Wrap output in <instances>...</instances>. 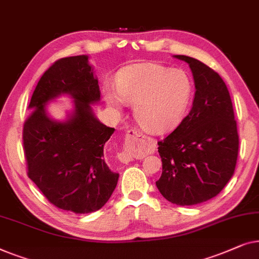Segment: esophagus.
Segmentation results:
<instances>
[{
    "instance_id": "obj_1",
    "label": "esophagus",
    "mask_w": 259,
    "mask_h": 259,
    "mask_svg": "<svg viewBox=\"0 0 259 259\" xmlns=\"http://www.w3.org/2000/svg\"><path fill=\"white\" fill-rule=\"evenodd\" d=\"M142 133L137 129H131L128 131L125 137V148L126 150H123L118 154V159L124 164H128L131 161H134V154H133V143L136 137H141Z\"/></svg>"
}]
</instances>
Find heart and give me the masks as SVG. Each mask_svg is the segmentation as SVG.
Returning a JSON list of instances; mask_svg holds the SVG:
<instances>
[{
  "label": "heart",
  "instance_id": "heart-1",
  "mask_svg": "<svg viewBox=\"0 0 259 259\" xmlns=\"http://www.w3.org/2000/svg\"><path fill=\"white\" fill-rule=\"evenodd\" d=\"M102 94L114 111H121L124 103L134 104V116L142 128L163 134L184 117L192 83L182 69L143 62L123 68L116 76V90L105 85Z\"/></svg>",
  "mask_w": 259,
  "mask_h": 259
}]
</instances>
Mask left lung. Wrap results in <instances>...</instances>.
Here are the masks:
<instances>
[{
  "instance_id": "obj_1",
  "label": "left lung",
  "mask_w": 259,
  "mask_h": 259,
  "mask_svg": "<svg viewBox=\"0 0 259 259\" xmlns=\"http://www.w3.org/2000/svg\"><path fill=\"white\" fill-rule=\"evenodd\" d=\"M174 57L189 64L196 92L189 114L158 142L162 175L156 185L169 202L195 205L217 196L234 175L239 144L237 123L221 76L196 58Z\"/></svg>"
}]
</instances>
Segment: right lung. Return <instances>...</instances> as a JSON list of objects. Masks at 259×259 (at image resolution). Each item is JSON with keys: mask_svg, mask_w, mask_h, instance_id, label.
Masks as SVG:
<instances>
[{"mask_svg": "<svg viewBox=\"0 0 259 259\" xmlns=\"http://www.w3.org/2000/svg\"><path fill=\"white\" fill-rule=\"evenodd\" d=\"M61 94L74 100L63 122L49 118L45 105ZM101 92L88 56L56 61L39 78L23 125L28 176L58 209L75 213L100 210L109 201L118 176L109 169L104 145L115 129L95 117L92 105Z\"/></svg>", "mask_w": 259, "mask_h": 259, "instance_id": "right-lung-1", "label": "right lung"}]
</instances>
